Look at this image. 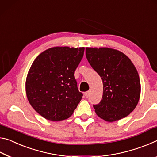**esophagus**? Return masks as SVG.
<instances>
[{
	"label": "esophagus",
	"instance_id": "1",
	"mask_svg": "<svg viewBox=\"0 0 157 157\" xmlns=\"http://www.w3.org/2000/svg\"><path fill=\"white\" fill-rule=\"evenodd\" d=\"M84 95H85V97H86V98H88V97H89V96H90V92L89 91L86 92H85Z\"/></svg>",
	"mask_w": 157,
	"mask_h": 157
}]
</instances>
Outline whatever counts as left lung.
<instances>
[{
	"label": "left lung",
	"mask_w": 157,
	"mask_h": 157,
	"mask_svg": "<svg viewBox=\"0 0 157 157\" xmlns=\"http://www.w3.org/2000/svg\"><path fill=\"white\" fill-rule=\"evenodd\" d=\"M86 56L103 81L102 99L93 105L96 114L107 122L127 117L137 106L140 94L139 75L132 62L109 48L87 47Z\"/></svg>",
	"instance_id": "left-lung-1"
}]
</instances>
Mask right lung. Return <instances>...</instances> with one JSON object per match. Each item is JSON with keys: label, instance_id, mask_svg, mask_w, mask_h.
I'll use <instances>...</instances> for the list:
<instances>
[{"label": "right lung", "instance_id": "add662e5", "mask_svg": "<svg viewBox=\"0 0 157 157\" xmlns=\"http://www.w3.org/2000/svg\"><path fill=\"white\" fill-rule=\"evenodd\" d=\"M84 47H56L43 51L28 71L25 91L32 107L45 119L66 120L82 99L74 71L84 53Z\"/></svg>", "mask_w": 157, "mask_h": 157}]
</instances>
